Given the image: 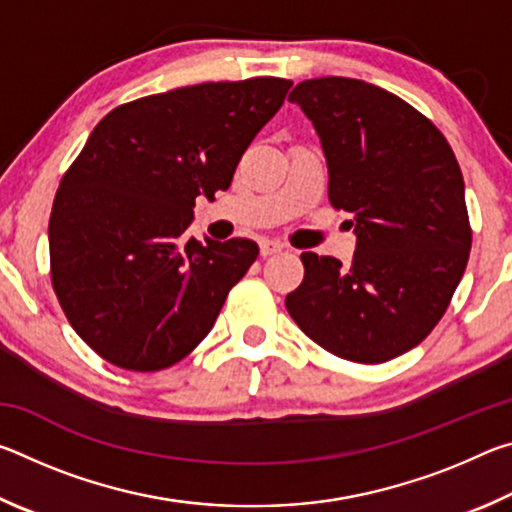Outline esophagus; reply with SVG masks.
Listing matches in <instances>:
<instances>
[{
	"label": "esophagus",
	"instance_id": "esophagus-1",
	"mask_svg": "<svg viewBox=\"0 0 512 512\" xmlns=\"http://www.w3.org/2000/svg\"><path fill=\"white\" fill-rule=\"evenodd\" d=\"M282 250H284V246L280 244V241H273V239H264L262 244H259V253H262V257L282 253Z\"/></svg>",
	"mask_w": 512,
	"mask_h": 512
}]
</instances>
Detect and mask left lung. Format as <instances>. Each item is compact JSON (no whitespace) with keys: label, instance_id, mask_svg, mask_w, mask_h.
<instances>
[{"label":"left lung","instance_id":"obj_1","mask_svg":"<svg viewBox=\"0 0 512 512\" xmlns=\"http://www.w3.org/2000/svg\"><path fill=\"white\" fill-rule=\"evenodd\" d=\"M289 101L316 128L329 203L352 214L357 250L350 266L302 253L305 280L284 305L302 332L336 357H400L443 318L470 257L456 155L422 112L366 81H302Z\"/></svg>","mask_w":512,"mask_h":512}]
</instances>
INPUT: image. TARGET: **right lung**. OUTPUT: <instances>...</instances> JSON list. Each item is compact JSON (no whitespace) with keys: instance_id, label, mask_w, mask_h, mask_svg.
Listing matches in <instances>:
<instances>
[{"instance_id":"right-lung-1","label":"right lung","mask_w":512,"mask_h":512,"mask_svg":"<svg viewBox=\"0 0 512 512\" xmlns=\"http://www.w3.org/2000/svg\"><path fill=\"white\" fill-rule=\"evenodd\" d=\"M291 81L187 85L117 106L60 180L51 284L69 325L112 366L185 359L259 255L250 239L185 237L196 196L228 189Z\"/></svg>"}]
</instances>
